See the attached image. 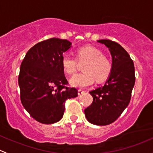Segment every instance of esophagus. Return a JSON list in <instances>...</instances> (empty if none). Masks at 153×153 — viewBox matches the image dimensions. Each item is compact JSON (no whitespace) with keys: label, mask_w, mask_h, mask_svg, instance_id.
<instances>
[{"label":"esophagus","mask_w":153,"mask_h":153,"mask_svg":"<svg viewBox=\"0 0 153 153\" xmlns=\"http://www.w3.org/2000/svg\"><path fill=\"white\" fill-rule=\"evenodd\" d=\"M84 92H85V91L81 90V89H78V95H82V94H84Z\"/></svg>","instance_id":"esophagus-1"}]
</instances>
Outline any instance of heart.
Listing matches in <instances>:
<instances>
[{
    "mask_svg": "<svg viewBox=\"0 0 153 153\" xmlns=\"http://www.w3.org/2000/svg\"><path fill=\"white\" fill-rule=\"evenodd\" d=\"M76 58L68 54L61 58L63 70L67 75H72L77 69V61L84 62V71L74 75L70 79V84L75 87L84 88L93 84L95 79L101 82L109 77L112 70V64L109 58L102 55L98 48L92 46H84L78 48L75 52Z\"/></svg>",
    "mask_w": 153,
    "mask_h": 153,
    "instance_id": "b5f03b06",
    "label": "heart"
}]
</instances>
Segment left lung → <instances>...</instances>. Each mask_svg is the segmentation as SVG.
I'll list each match as a JSON object with an SVG mask.
<instances>
[{
  "label": "left lung",
  "instance_id": "8db88e82",
  "mask_svg": "<svg viewBox=\"0 0 153 153\" xmlns=\"http://www.w3.org/2000/svg\"><path fill=\"white\" fill-rule=\"evenodd\" d=\"M112 55V70L104 86L89 92L93 98L84 110L91 124L105 126L118 119L129 105L135 85V67L132 60L120 44L110 40H99Z\"/></svg>",
  "mask_w": 153,
  "mask_h": 153
}]
</instances>
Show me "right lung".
I'll list each match as a JSON object with an SVG mask.
<instances>
[{"instance_id": "1", "label": "right lung", "mask_w": 153, "mask_h": 153, "mask_svg": "<svg viewBox=\"0 0 153 153\" xmlns=\"http://www.w3.org/2000/svg\"><path fill=\"white\" fill-rule=\"evenodd\" d=\"M71 44L59 38L45 40L31 48L21 63L18 76L21 103L38 122L59 121L66 101L78 96V89L66 86L68 81L61 66L63 53Z\"/></svg>"}]
</instances>
